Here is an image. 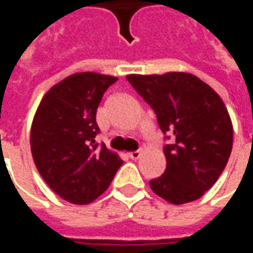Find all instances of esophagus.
Instances as JSON below:
<instances>
[{"label": "esophagus", "instance_id": "obj_1", "mask_svg": "<svg viewBox=\"0 0 253 253\" xmlns=\"http://www.w3.org/2000/svg\"><path fill=\"white\" fill-rule=\"evenodd\" d=\"M141 155L142 153L139 151H133V152H129V153H128V156L131 158L132 161H138V159L141 158Z\"/></svg>", "mask_w": 253, "mask_h": 253}]
</instances>
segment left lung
<instances>
[{
  "label": "left lung",
  "instance_id": "obj_1",
  "mask_svg": "<svg viewBox=\"0 0 253 253\" xmlns=\"http://www.w3.org/2000/svg\"><path fill=\"white\" fill-rule=\"evenodd\" d=\"M126 80L156 114L170 145L166 170L149 181L155 194L171 204L199 200L214 186L232 151V122L225 104L194 74H129Z\"/></svg>",
  "mask_w": 253,
  "mask_h": 253
}]
</instances>
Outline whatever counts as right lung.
<instances>
[{
    "instance_id": "add662e5",
    "label": "right lung",
    "mask_w": 253,
    "mask_h": 253,
    "mask_svg": "<svg viewBox=\"0 0 253 253\" xmlns=\"http://www.w3.org/2000/svg\"><path fill=\"white\" fill-rule=\"evenodd\" d=\"M118 79L76 73L54 84L39 104L31 128L35 166L46 184L72 204H90L101 196L122 159L95 143L97 108Z\"/></svg>"
}]
</instances>
